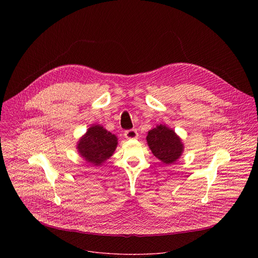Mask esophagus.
Here are the masks:
<instances>
[{
    "instance_id": "esophagus-1",
    "label": "esophagus",
    "mask_w": 258,
    "mask_h": 258,
    "mask_svg": "<svg viewBox=\"0 0 258 258\" xmlns=\"http://www.w3.org/2000/svg\"><path fill=\"white\" fill-rule=\"evenodd\" d=\"M124 137L125 139H137L139 137V134L137 130H127L124 132Z\"/></svg>"
}]
</instances>
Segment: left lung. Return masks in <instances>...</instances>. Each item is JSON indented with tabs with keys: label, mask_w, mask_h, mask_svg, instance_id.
I'll return each mask as SVG.
<instances>
[{
	"label": "left lung",
	"mask_w": 258,
	"mask_h": 258,
	"mask_svg": "<svg viewBox=\"0 0 258 258\" xmlns=\"http://www.w3.org/2000/svg\"><path fill=\"white\" fill-rule=\"evenodd\" d=\"M147 142L152 153L165 164L174 162L181 155L182 144L179 138L164 125L151 130L147 136Z\"/></svg>",
	"instance_id": "obj_1"
}]
</instances>
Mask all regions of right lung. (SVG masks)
<instances>
[{"instance_id":"right-lung-1","label":"right lung","mask_w":258,"mask_h":258,"mask_svg":"<svg viewBox=\"0 0 258 258\" xmlns=\"http://www.w3.org/2000/svg\"><path fill=\"white\" fill-rule=\"evenodd\" d=\"M117 146V138L107 132L101 125H95L88 130L81 139L78 149L81 155L94 165H101L111 156Z\"/></svg>"}]
</instances>
